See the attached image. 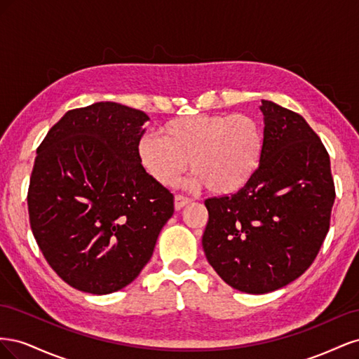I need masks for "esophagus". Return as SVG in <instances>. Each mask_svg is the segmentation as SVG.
I'll use <instances>...</instances> for the list:
<instances>
[{"label": "esophagus", "instance_id": "34e87169", "mask_svg": "<svg viewBox=\"0 0 359 359\" xmlns=\"http://www.w3.org/2000/svg\"><path fill=\"white\" fill-rule=\"evenodd\" d=\"M190 202H191V199H190V198H187V196H182V194H177V196H175V210H181V208H184V206L189 205Z\"/></svg>", "mask_w": 359, "mask_h": 359}]
</instances>
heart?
Wrapping results in <instances>:
<instances>
[{
  "instance_id": "heart-1",
  "label": "heart",
  "mask_w": 359,
  "mask_h": 359,
  "mask_svg": "<svg viewBox=\"0 0 359 359\" xmlns=\"http://www.w3.org/2000/svg\"><path fill=\"white\" fill-rule=\"evenodd\" d=\"M264 128L245 114H199L170 119L160 136L139 140L142 166L163 186H175L191 169L194 182L214 194H232L253 178L262 163Z\"/></svg>"
}]
</instances>
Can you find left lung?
<instances>
[{
    "label": "left lung",
    "instance_id": "1",
    "mask_svg": "<svg viewBox=\"0 0 359 359\" xmlns=\"http://www.w3.org/2000/svg\"><path fill=\"white\" fill-rule=\"evenodd\" d=\"M265 149L245 186L208 198L202 245L227 285L266 293L302 276L330 231L335 187L327 148L299 114L262 100Z\"/></svg>",
    "mask_w": 359,
    "mask_h": 359
}]
</instances>
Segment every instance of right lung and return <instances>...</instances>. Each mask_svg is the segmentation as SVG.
Instances as JSON below:
<instances>
[{"mask_svg": "<svg viewBox=\"0 0 359 359\" xmlns=\"http://www.w3.org/2000/svg\"><path fill=\"white\" fill-rule=\"evenodd\" d=\"M148 115L114 102L72 109L37 148L28 187L32 235L72 287L106 295L153 256L173 194L147 173L137 145Z\"/></svg>", "mask_w": 359, "mask_h": 359, "instance_id": "1", "label": "right lung"}]
</instances>
